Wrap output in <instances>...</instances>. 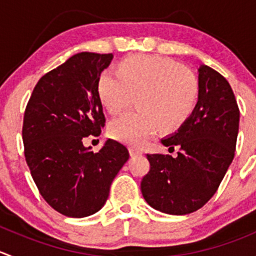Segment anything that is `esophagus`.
Returning <instances> with one entry per match:
<instances>
[{"label":"esophagus","instance_id":"esophagus-1","mask_svg":"<svg viewBox=\"0 0 256 256\" xmlns=\"http://www.w3.org/2000/svg\"><path fill=\"white\" fill-rule=\"evenodd\" d=\"M128 152H130V156H138L142 154V151L140 148H128Z\"/></svg>","mask_w":256,"mask_h":256}]
</instances>
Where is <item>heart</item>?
I'll return each instance as SVG.
<instances>
[{"instance_id":"heart-1","label":"heart","mask_w":256,"mask_h":256,"mask_svg":"<svg viewBox=\"0 0 256 256\" xmlns=\"http://www.w3.org/2000/svg\"><path fill=\"white\" fill-rule=\"evenodd\" d=\"M116 73L106 71L98 78L101 105L116 115L135 98L138 108L108 124V135L118 142L138 146L158 130L165 135L176 132L196 108L199 82L174 60L130 56L118 62Z\"/></svg>"}]
</instances>
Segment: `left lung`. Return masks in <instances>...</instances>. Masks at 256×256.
<instances>
[{
	"label": "left lung",
	"instance_id": "obj_1",
	"mask_svg": "<svg viewBox=\"0 0 256 256\" xmlns=\"http://www.w3.org/2000/svg\"><path fill=\"white\" fill-rule=\"evenodd\" d=\"M199 98L188 122L161 138L180 151L148 155L150 171L141 192L151 208L170 215H186L204 206L216 192L232 158L239 132V108L232 86L214 68L202 65Z\"/></svg>",
	"mask_w": 256,
	"mask_h": 256
}]
</instances>
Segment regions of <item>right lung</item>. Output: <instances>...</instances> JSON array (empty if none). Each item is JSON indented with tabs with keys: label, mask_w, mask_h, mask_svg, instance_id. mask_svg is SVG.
I'll use <instances>...</instances> for the list:
<instances>
[{
	"label": "right lung",
	"mask_w": 256,
	"mask_h": 256,
	"mask_svg": "<svg viewBox=\"0 0 256 256\" xmlns=\"http://www.w3.org/2000/svg\"><path fill=\"white\" fill-rule=\"evenodd\" d=\"M112 54L81 52L40 78L22 128L24 158L50 206L68 218H85L105 205L128 151L108 138L98 152L84 146L105 125L98 81Z\"/></svg>",
	"instance_id": "1"
}]
</instances>
